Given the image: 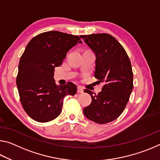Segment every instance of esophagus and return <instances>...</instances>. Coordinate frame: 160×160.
<instances>
[{"instance_id":"esophagus-1","label":"esophagus","mask_w":160,"mask_h":160,"mask_svg":"<svg viewBox=\"0 0 160 160\" xmlns=\"http://www.w3.org/2000/svg\"><path fill=\"white\" fill-rule=\"evenodd\" d=\"M83 91H84V90L82 87H80V86L78 87V91H77L78 93H82Z\"/></svg>"}]
</instances>
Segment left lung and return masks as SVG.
Instances as JSON below:
<instances>
[{"instance_id":"8db88e82","label":"left lung","mask_w":160,"mask_h":160,"mask_svg":"<svg viewBox=\"0 0 160 160\" xmlns=\"http://www.w3.org/2000/svg\"><path fill=\"white\" fill-rule=\"evenodd\" d=\"M96 56L94 77L104 82L97 94H90L91 104L83 109L87 118L104 124L117 118L123 112L133 88L131 63L125 49L112 35L106 33L81 35Z\"/></svg>"}]
</instances>
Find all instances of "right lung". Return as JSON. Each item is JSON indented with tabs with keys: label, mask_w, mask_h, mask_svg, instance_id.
Returning a JSON list of instances; mask_svg holds the SVG:
<instances>
[{
	"label": "right lung",
	"mask_w": 160,
	"mask_h": 160,
	"mask_svg": "<svg viewBox=\"0 0 160 160\" xmlns=\"http://www.w3.org/2000/svg\"><path fill=\"white\" fill-rule=\"evenodd\" d=\"M78 43L82 44L79 37L50 31L34 37L27 45L16 84L23 109L36 121L53 120L60 115L64 97L76 93V85H57L53 75L54 68L61 66L68 51Z\"/></svg>",
	"instance_id": "1"
}]
</instances>
